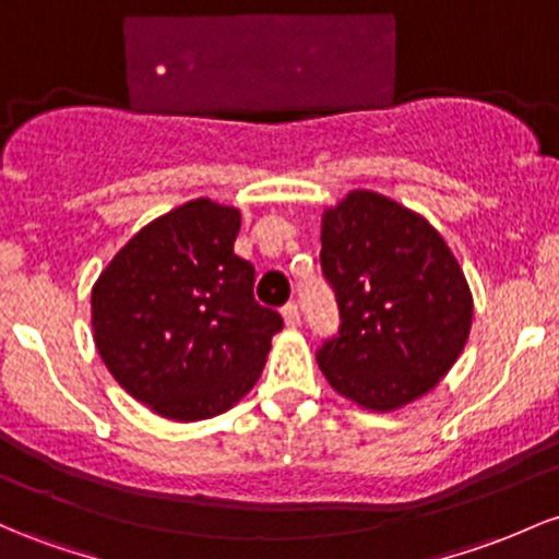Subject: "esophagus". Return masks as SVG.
Segmentation results:
<instances>
[{"mask_svg":"<svg viewBox=\"0 0 559 559\" xmlns=\"http://www.w3.org/2000/svg\"><path fill=\"white\" fill-rule=\"evenodd\" d=\"M284 321H286V326H292V329L299 326V308L294 302H289L284 308Z\"/></svg>","mask_w":559,"mask_h":559,"instance_id":"obj_1","label":"esophagus"}]
</instances>
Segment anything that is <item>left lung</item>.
<instances>
[{
  "label": "left lung",
  "mask_w": 559,
  "mask_h": 559,
  "mask_svg": "<svg viewBox=\"0 0 559 559\" xmlns=\"http://www.w3.org/2000/svg\"><path fill=\"white\" fill-rule=\"evenodd\" d=\"M321 267L342 323L316 358L340 395L384 414L427 395L456 364L472 294L421 214L373 190H349L323 212Z\"/></svg>",
  "instance_id": "1"
}]
</instances>
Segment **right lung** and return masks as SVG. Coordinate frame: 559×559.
Listing matches in <instances>:
<instances>
[{
	"instance_id": "obj_1",
	"label": "right lung",
	"mask_w": 559,
	"mask_h": 559,
	"mask_svg": "<svg viewBox=\"0 0 559 559\" xmlns=\"http://www.w3.org/2000/svg\"><path fill=\"white\" fill-rule=\"evenodd\" d=\"M241 212L195 199L134 233L92 286L103 364L134 401L175 421L236 406L260 379L284 318L254 299L233 251Z\"/></svg>"
}]
</instances>
